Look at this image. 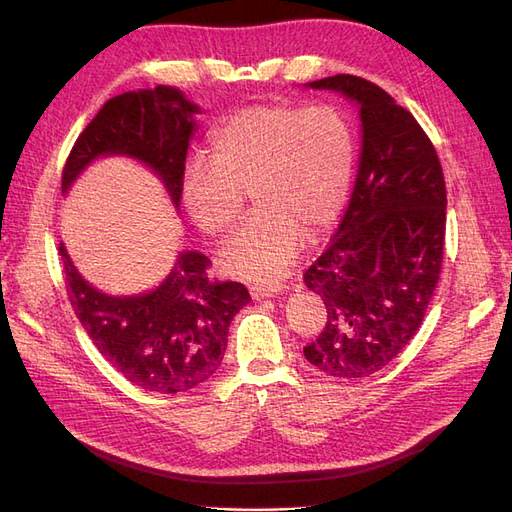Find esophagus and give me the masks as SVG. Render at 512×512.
I'll return each instance as SVG.
<instances>
[{
	"mask_svg": "<svg viewBox=\"0 0 512 512\" xmlns=\"http://www.w3.org/2000/svg\"><path fill=\"white\" fill-rule=\"evenodd\" d=\"M284 286L280 282H267V284H252L250 286V294L252 299H265V297H273V294L282 292Z\"/></svg>",
	"mask_w": 512,
	"mask_h": 512,
	"instance_id": "esophagus-1",
	"label": "esophagus"
}]
</instances>
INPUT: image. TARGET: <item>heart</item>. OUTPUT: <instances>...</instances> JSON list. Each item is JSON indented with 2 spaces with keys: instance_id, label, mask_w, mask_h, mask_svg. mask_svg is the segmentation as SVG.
Here are the masks:
<instances>
[{
  "instance_id": "b5f03b06",
  "label": "heart",
  "mask_w": 512,
  "mask_h": 512,
  "mask_svg": "<svg viewBox=\"0 0 512 512\" xmlns=\"http://www.w3.org/2000/svg\"><path fill=\"white\" fill-rule=\"evenodd\" d=\"M356 160L354 132L331 104H254L211 134V160L183 170L181 196L194 224L226 237L245 211L256 215L224 247L220 265L241 277L280 275L309 239L342 215Z\"/></svg>"
}]
</instances>
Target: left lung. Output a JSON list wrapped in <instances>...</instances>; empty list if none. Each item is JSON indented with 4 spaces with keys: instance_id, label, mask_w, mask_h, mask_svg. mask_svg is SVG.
Wrapping results in <instances>:
<instances>
[{
    "instance_id": "left-lung-1",
    "label": "left lung",
    "mask_w": 512,
    "mask_h": 512,
    "mask_svg": "<svg viewBox=\"0 0 512 512\" xmlns=\"http://www.w3.org/2000/svg\"><path fill=\"white\" fill-rule=\"evenodd\" d=\"M309 85L359 102L363 151L344 220L303 273L327 307L303 354L322 374L356 380L389 365L423 324L442 271L446 183L431 138L382 87L354 74Z\"/></svg>"
}]
</instances>
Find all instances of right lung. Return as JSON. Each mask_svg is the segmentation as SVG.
Returning <instances> with one entry per match:
<instances>
[{
	"label": "right lung",
	"mask_w": 512,
	"mask_h": 512,
	"mask_svg": "<svg viewBox=\"0 0 512 512\" xmlns=\"http://www.w3.org/2000/svg\"><path fill=\"white\" fill-rule=\"evenodd\" d=\"M198 106L177 87L128 91L115 96L76 138L61 173L64 192L98 156L126 153L162 177L175 205ZM68 299L91 342L119 374L138 389L183 393L211 378L222 365L230 320L252 301L239 282L211 280V260L183 252L166 280L138 297H108L74 269L64 243Z\"/></svg>",
	"instance_id": "right-lung-1"
}]
</instances>
